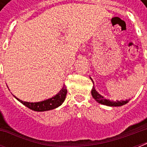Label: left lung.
Returning <instances> with one entry per match:
<instances>
[{"instance_id": "obj_1", "label": "left lung", "mask_w": 147, "mask_h": 147, "mask_svg": "<svg viewBox=\"0 0 147 147\" xmlns=\"http://www.w3.org/2000/svg\"><path fill=\"white\" fill-rule=\"evenodd\" d=\"M92 79V78H91ZM92 82L94 84V82L92 81ZM92 95L94 99H95L96 101H98L100 104L102 105H107V106H111V107H119V106H122V105H126L127 103H128L129 100H117V101H111L110 100H107L105 99L103 96H101L100 94H99L98 92H96V90L94 89V86H93V88L92 90Z\"/></svg>"}]
</instances>
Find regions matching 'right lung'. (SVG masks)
<instances>
[{
    "mask_svg": "<svg viewBox=\"0 0 147 147\" xmlns=\"http://www.w3.org/2000/svg\"><path fill=\"white\" fill-rule=\"evenodd\" d=\"M66 94V88H65V86H63L62 89L55 96L49 98V99H47V100L40 101V102H26V101L20 100L19 98H16L15 96L14 97L19 100L20 102L22 103L23 105H25L26 107H27L30 109L35 111H49V110L56 108L62 105L65 99Z\"/></svg>",
    "mask_w": 147,
    "mask_h": 147,
    "instance_id": "right-lung-1",
    "label": "right lung"
}]
</instances>
